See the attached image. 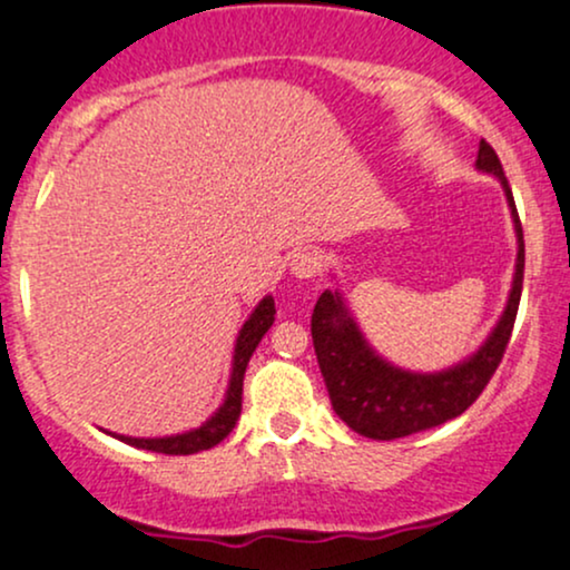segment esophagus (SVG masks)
Here are the masks:
<instances>
[{
  "instance_id": "34e87169",
  "label": "esophagus",
  "mask_w": 570,
  "mask_h": 570,
  "mask_svg": "<svg viewBox=\"0 0 570 570\" xmlns=\"http://www.w3.org/2000/svg\"><path fill=\"white\" fill-rule=\"evenodd\" d=\"M292 273L297 278H318L324 273V263L316 252H303L292 259Z\"/></svg>"
}]
</instances>
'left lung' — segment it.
Instances as JSON below:
<instances>
[{
    "label": "left lung",
    "instance_id": "1",
    "mask_svg": "<svg viewBox=\"0 0 570 570\" xmlns=\"http://www.w3.org/2000/svg\"><path fill=\"white\" fill-rule=\"evenodd\" d=\"M476 168L493 174L501 181L509 208H512L517 233V265L509 303L480 351L455 367L429 372V375L399 370L370 348L340 292L326 289L313 307V348H316L332 407H335L340 421L348 423L356 434L370 436V440H399V436L442 426V423L461 415L463 410L472 407L476 396L485 391L493 372L499 370L503 351L512 337L517 307H520L525 240H522V225L517 217L512 187L503 176L499 155L485 139L480 141Z\"/></svg>",
    "mask_w": 570,
    "mask_h": 570
}]
</instances>
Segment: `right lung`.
<instances>
[{"label":"right lung","mask_w":570,"mask_h":570,"mask_svg":"<svg viewBox=\"0 0 570 570\" xmlns=\"http://www.w3.org/2000/svg\"><path fill=\"white\" fill-rule=\"evenodd\" d=\"M273 322H276V303H273V297H265L263 303L254 307V313L248 316V322L244 324V330H240L238 340H235L233 375H230V385H227L225 402H222V407L214 412L203 426L176 436H158V440H139V436H122V434H112V436H117V440L126 444H134V448L153 450V453H166V455H193V453H200V450H208L214 448V444H219L235 429V421L240 417V394H244V375L248 367V358H252L254 348H257L259 340L265 337V332L271 330Z\"/></svg>","instance_id":"add662e5"}]
</instances>
